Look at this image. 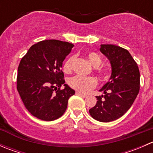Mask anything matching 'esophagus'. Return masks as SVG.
I'll return each instance as SVG.
<instances>
[{
    "instance_id": "1",
    "label": "esophagus",
    "mask_w": 153,
    "mask_h": 153,
    "mask_svg": "<svg viewBox=\"0 0 153 153\" xmlns=\"http://www.w3.org/2000/svg\"><path fill=\"white\" fill-rule=\"evenodd\" d=\"M76 95H80V96H81L82 98H86V97H87V95H85V94H83L80 92H76Z\"/></svg>"
}]
</instances>
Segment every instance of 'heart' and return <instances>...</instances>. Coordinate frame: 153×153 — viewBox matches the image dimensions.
I'll return each instance as SVG.
<instances>
[{
  "label": "heart",
  "mask_w": 153,
  "mask_h": 153,
  "mask_svg": "<svg viewBox=\"0 0 153 153\" xmlns=\"http://www.w3.org/2000/svg\"><path fill=\"white\" fill-rule=\"evenodd\" d=\"M86 58L92 67L95 68V72L100 78L104 80H107L110 77V73L107 68L100 67L103 62V58L99 54L95 52H89L86 55ZM74 60L75 56L73 55L69 56L66 60L63 65V70L64 72L69 73L72 71ZM68 82L69 86L74 89L84 93L89 92L97 85V81L94 78L81 75H75L72 77L69 78Z\"/></svg>",
  "instance_id": "1"
}]
</instances>
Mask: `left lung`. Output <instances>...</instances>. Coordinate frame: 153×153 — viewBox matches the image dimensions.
Returning a JSON list of instances; mask_svg holds the SVG:
<instances>
[{
    "instance_id": "obj_1",
    "label": "left lung",
    "mask_w": 153,
    "mask_h": 153,
    "mask_svg": "<svg viewBox=\"0 0 153 153\" xmlns=\"http://www.w3.org/2000/svg\"><path fill=\"white\" fill-rule=\"evenodd\" d=\"M100 51L109 60L112 74L109 81L96 96L97 103L89 110L94 119L109 122L124 115L136 98L140 89V72L137 63L128 50L112 44H101Z\"/></svg>"
}]
</instances>
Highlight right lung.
<instances>
[{
	"label": "right lung",
	"mask_w": 153,
	"mask_h": 153,
	"mask_svg": "<svg viewBox=\"0 0 153 153\" xmlns=\"http://www.w3.org/2000/svg\"><path fill=\"white\" fill-rule=\"evenodd\" d=\"M73 47L58 40L40 41L29 48L20 62L17 89L27 110L38 119L51 121L62 116L68 100L75 94L65 84L61 70ZM62 85L65 89L61 90Z\"/></svg>",
	"instance_id": "1"
}]
</instances>
